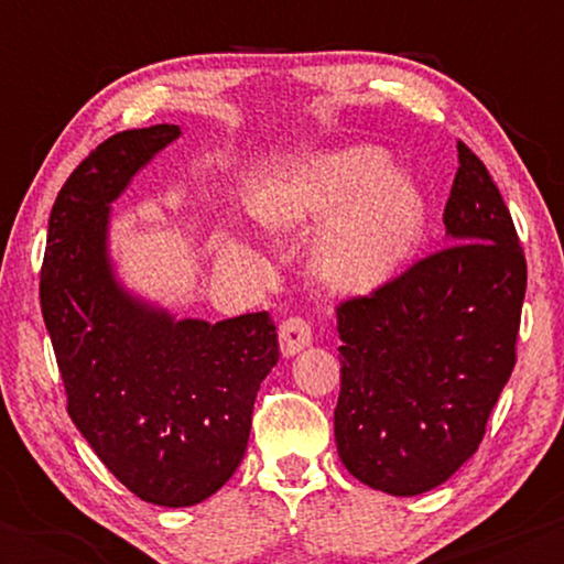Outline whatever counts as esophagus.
<instances>
[{
	"mask_svg": "<svg viewBox=\"0 0 564 564\" xmlns=\"http://www.w3.org/2000/svg\"><path fill=\"white\" fill-rule=\"evenodd\" d=\"M278 336H281V352L291 358V355H296L300 349H304L313 341V326L304 318H289L283 321L281 334Z\"/></svg>",
	"mask_w": 564,
	"mask_h": 564,
	"instance_id": "1",
	"label": "esophagus"
}]
</instances>
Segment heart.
I'll use <instances>...</instances> for the list:
<instances>
[{
    "label": "heart",
    "mask_w": 564,
    "mask_h": 564,
    "mask_svg": "<svg viewBox=\"0 0 564 564\" xmlns=\"http://www.w3.org/2000/svg\"><path fill=\"white\" fill-rule=\"evenodd\" d=\"M260 215L273 225L334 217L315 249L318 273L339 291L384 286L416 254L426 232V198L384 151L355 145L296 166L264 193Z\"/></svg>",
    "instance_id": "1"
}]
</instances>
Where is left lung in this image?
I'll return each mask as SVG.
<instances>
[{
	"mask_svg": "<svg viewBox=\"0 0 564 564\" xmlns=\"http://www.w3.org/2000/svg\"><path fill=\"white\" fill-rule=\"evenodd\" d=\"M443 223L448 246L336 307V451L390 496L426 494L475 456L517 360L525 251L462 140Z\"/></svg>",
	"mask_w": 564,
	"mask_h": 564,
	"instance_id": "1",
	"label": "left lung"
}]
</instances>
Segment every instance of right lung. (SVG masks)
<instances>
[{
	"label": "right lung",
	"instance_id": "add662e5",
	"mask_svg": "<svg viewBox=\"0 0 564 564\" xmlns=\"http://www.w3.org/2000/svg\"><path fill=\"white\" fill-rule=\"evenodd\" d=\"M177 124L127 129L70 172L50 212L39 300L68 416L134 496L193 507L241 464L257 390L278 364L270 313L177 321L116 281L111 204Z\"/></svg>",
	"mask_w": 564,
	"mask_h": 564
}]
</instances>
